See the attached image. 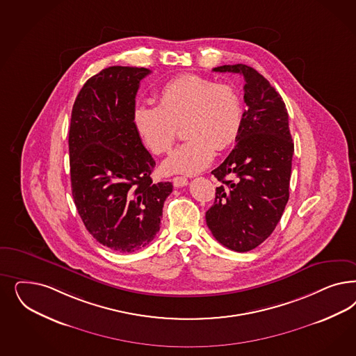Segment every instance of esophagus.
<instances>
[{"instance_id": "obj_1", "label": "esophagus", "mask_w": 356, "mask_h": 356, "mask_svg": "<svg viewBox=\"0 0 356 356\" xmlns=\"http://www.w3.org/2000/svg\"><path fill=\"white\" fill-rule=\"evenodd\" d=\"M172 182L175 187H184V186L188 184V179L186 177H174Z\"/></svg>"}]
</instances>
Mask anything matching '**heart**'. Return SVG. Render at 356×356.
I'll return each mask as SVG.
<instances>
[{
  "label": "heart",
  "mask_w": 356,
  "mask_h": 356,
  "mask_svg": "<svg viewBox=\"0 0 356 356\" xmlns=\"http://www.w3.org/2000/svg\"><path fill=\"white\" fill-rule=\"evenodd\" d=\"M159 101V106L138 104L134 124L145 145L154 154H163L172 149L184 122L188 140L163 162L165 172L195 174L206 169L215 150L228 148L240 132L241 98L229 83L181 74L162 86Z\"/></svg>",
  "instance_id": "obj_1"
}]
</instances>
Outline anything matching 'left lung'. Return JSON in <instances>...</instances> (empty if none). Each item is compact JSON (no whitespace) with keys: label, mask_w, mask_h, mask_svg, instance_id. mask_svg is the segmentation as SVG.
Masks as SVG:
<instances>
[{"label":"left lung","mask_w":356,"mask_h":356,"mask_svg":"<svg viewBox=\"0 0 356 356\" xmlns=\"http://www.w3.org/2000/svg\"><path fill=\"white\" fill-rule=\"evenodd\" d=\"M213 70L243 76L248 108L236 147L212 170L221 186L206 212L207 225L225 248L249 252L271 236L289 197L293 143L287 108L280 94L252 67L236 64Z\"/></svg>","instance_id":"8db88e82"}]
</instances>
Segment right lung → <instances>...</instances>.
<instances>
[{
  "instance_id": "obj_1",
  "label": "right lung",
  "mask_w": 356,
  "mask_h": 356,
  "mask_svg": "<svg viewBox=\"0 0 356 356\" xmlns=\"http://www.w3.org/2000/svg\"><path fill=\"white\" fill-rule=\"evenodd\" d=\"M147 68L108 67L85 82L72 108V195L92 237L115 252L147 246L160 230L170 182L150 178L156 162L134 124Z\"/></svg>"
}]
</instances>
